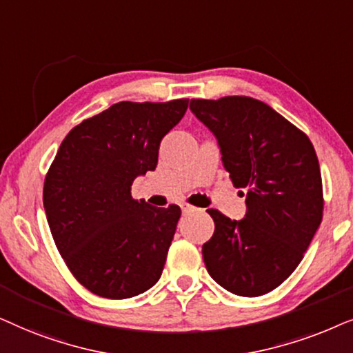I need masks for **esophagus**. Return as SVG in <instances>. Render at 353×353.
Wrapping results in <instances>:
<instances>
[{"instance_id":"1","label":"esophagus","mask_w":353,"mask_h":353,"mask_svg":"<svg viewBox=\"0 0 353 353\" xmlns=\"http://www.w3.org/2000/svg\"><path fill=\"white\" fill-rule=\"evenodd\" d=\"M192 211H195V206H192L189 203L182 205V213H184V214H189V213H192Z\"/></svg>"}]
</instances>
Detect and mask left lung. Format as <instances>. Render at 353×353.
Here are the masks:
<instances>
[{
  "label": "left lung",
  "mask_w": 353,
  "mask_h": 353,
  "mask_svg": "<svg viewBox=\"0 0 353 353\" xmlns=\"http://www.w3.org/2000/svg\"><path fill=\"white\" fill-rule=\"evenodd\" d=\"M190 110L216 135L234 187L247 190V214L232 221L208 210L214 234L201 253L229 292L258 297L302 261L323 219V182L307 134L250 97L194 98Z\"/></svg>",
  "instance_id": "1"
}]
</instances>
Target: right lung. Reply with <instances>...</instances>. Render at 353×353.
Here are the masks:
<instances>
[{
  "label": "right lung",
  "instance_id": "obj_1",
  "mask_svg": "<svg viewBox=\"0 0 353 353\" xmlns=\"http://www.w3.org/2000/svg\"><path fill=\"white\" fill-rule=\"evenodd\" d=\"M187 106V98L116 103L61 143L45 176V213L65 266L92 294L129 299L158 283L181 208H157L130 189L157 168L159 143Z\"/></svg>",
  "mask_w": 353,
  "mask_h": 353
}]
</instances>
